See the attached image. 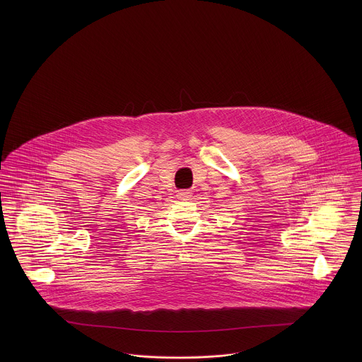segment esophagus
I'll return each mask as SVG.
<instances>
[{
  "mask_svg": "<svg viewBox=\"0 0 362 362\" xmlns=\"http://www.w3.org/2000/svg\"><path fill=\"white\" fill-rule=\"evenodd\" d=\"M191 194H192L191 191H180L178 192V198L182 199V201H187L191 197Z\"/></svg>",
  "mask_w": 362,
  "mask_h": 362,
  "instance_id": "obj_1",
  "label": "esophagus"
}]
</instances>
